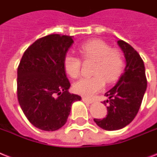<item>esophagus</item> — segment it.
Instances as JSON below:
<instances>
[{"label":"esophagus","instance_id":"esophagus-1","mask_svg":"<svg viewBox=\"0 0 157 157\" xmlns=\"http://www.w3.org/2000/svg\"><path fill=\"white\" fill-rule=\"evenodd\" d=\"M82 100L84 101L85 102L90 103V104H91V103L94 102V100H92V99H90V98H82Z\"/></svg>","mask_w":157,"mask_h":157}]
</instances>
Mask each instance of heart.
<instances>
[{
    "label": "heart",
    "mask_w": 157,
    "mask_h": 157,
    "mask_svg": "<svg viewBox=\"0 0 157 157\" xmlns=\"http://www.w3.org/2000/svg\"><path fill=\"white\" fill-rule=\"evenodd\" d=\"M78 52L84 60L94 61L92 73L94 76L85 77L74 84L73 89L77 94L93 97L107 84L115 82L123 72L124 60L121 52L103 40L91 39L83 43ZM63 67L72 78L81 74V60L72 54H67L63 59Z\"/></svg>",
    "instance_id": "b5f03b06"
}]
</instances>
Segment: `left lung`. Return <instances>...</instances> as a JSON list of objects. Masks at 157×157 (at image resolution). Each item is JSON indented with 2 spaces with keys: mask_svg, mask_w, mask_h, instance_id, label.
I'll list each match as a JSON object with an SVG mask.
<instances>
[{
  "mask_svg": "<svg viewBox=\"0 0 157 157\" xmlns=\"http://www.w3.org/2000/svg\"><path fill=\"white\" fill-rule=\"evenodd\" d=\"M118 46L124 53L126 67L114 87L106 92L109 100L103 103L107 106V115L103 119L94 118L97 125L106 131L122 129L131 123L138 113L147 89L144 61L132 46L118 40Z\"/></svg>",
  "mask_w": 157,
  "mask_h": 157,
  "instance_id": "1",
  "label": "left lung"
}]
</instances>
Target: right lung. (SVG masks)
Wrapping results in <instances>:
<instances>
[{
	"instance_id": "obj_1",
	"label": "right lung",
	"mask_w": 157,
	"mask_h": 157,
	"mask_svg": "<svg viewBox=\"0 0 157 157\" xmlns=\"http://www.w3.org/2000/svg\"><path fill=\"white\" fill-rule=\"evenodd\" d=\"M73 43L72 36L49 34L24 52L17 67V99L30 123L53 132L67 122L72 103L81 101L70 94L63 59Z\"/></svg>"
}]
</instances>
